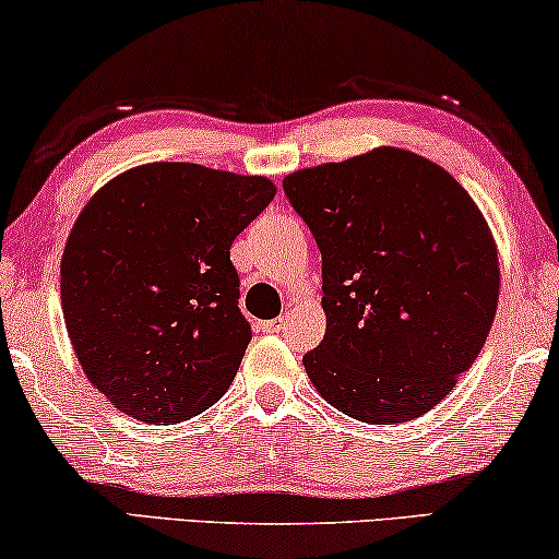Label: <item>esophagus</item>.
Segmentation results:
<instances>
[{
	"mask_svg": "<svg viewBox=\"0 0 559 559\" xmlns=\"http://www.w3.org/2000/svg\"><path fill=\"white\" fill-rule=\"evenodd\" d=\"M283 326H286V324H283V319H273V321H261V332H263V334H278Z\"/></svg>",
	"mask_w": 559,
	"mask_h": 559,
	"instance_id": "esophagus-1",
	"label": "esophagus"
}]
</instances>
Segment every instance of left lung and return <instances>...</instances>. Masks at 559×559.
<instances>
[{
	"mask_svg": "<svg viewBox=\"0 0 559 559\" xmlns=\"http://www.w3.org/2000/svg\"><path fill=\"white\" fill-rule=\"evenodd\" d=\"M321 250L326 334L306 352L317 390L349 418L392 426L438 405L481 352L499 255L468 192L382 146L283 179Z\"/></svg>",
	"mask_w": 559,
	"mask_h": 559,
	"instance_id": "1",
	"label": "left lung"
}]
</instances>
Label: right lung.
Segmentation results:
<instances>
[{
    "instance_id": "obj_1",
    "label": "right lung",
    "mask_w": 559,
    "mask_h": 559,
    "mask_svg": "<svg viewBox=\"0 0 559 559\" xmlns=\"http://www.w3.org/2000/svg\"><path fill=\"white\" fill-rule=\"evenodd\" d=\"M276 194L265 177L136 167L85 204L60 298L88 380L144 423L190 420L230 388L250 342L230 246Z\"/></svg>"
}]
</instances>
